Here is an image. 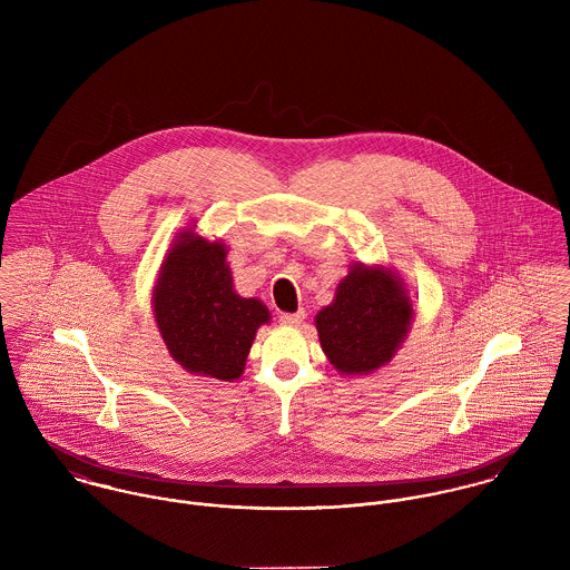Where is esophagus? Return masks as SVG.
Here are the masks:
<instances>
[{"label":"esophagus","instance_id":"1","mask_svg":"<svg viewBox=\"0 0 570 570\" xmlns=\"http://www.w3.org/2000/svg\"><path fill=\"white\" fill-rule=\"evenodd\" d=\"M305 309H298V312H294V314H281V323L287 326H298L303 321H305Z\"/></svg>","mask_w":570,"mask_h":570}]
</instances>
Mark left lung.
Instances as JSON below:
<instances>
[{"label": "left lung", "mask_w": 570, "mask_h": 570, "mask_svg": "<svg viewBox=\"0 0 570 570\" xmlns=\"http://www.w3.org/2000/svg\"><path fill=\"white\" fill-rule=\"evenodd\" d=\"M412 323V305L397 276L355 265L335 301L316 316L328 362L346 375L371 373L395 355Z\"/></svg>", "instance_id": "1"}]
</instances>
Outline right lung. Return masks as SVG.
<instances>
[{"label": "right lung", "mask_w": 570, "mask_h": 570, "mask_svg": "<svg viewBox=\"0 0 570 570\" xmlns=\"http://www.w3.org/2000/svg\"><path fill=\"white\" fill-rule=\"evenodd\" d=\"M154 312L170 355L190 373L237 380L256 328L269 312L233 289L222 244L184 233L170 247L154 292Z\"/></svg>", "instance_id": "right-lung-1"}]
</instances>
